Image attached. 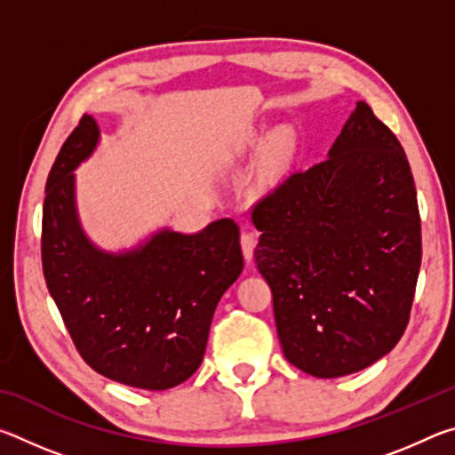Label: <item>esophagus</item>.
I'll list each match as a JSON object with an SVG mask.
<instances>
[{
    "label": "esophagus",
    "mask_w": 455,
    "mask_h": 455,
    "mask_svg": "<svg viewBox=\"0 0 455 455\" xmlns=\"http://www.w3.org/2000/svg\"><path fill=\"white\" fill-rule=\"evenodd\" d=\"M241 246H243V255L246 259V263L252 259V252H255V246H257V238L252 233H243L241 235Z\"/></svg>",
    "instance_id": "obj_1"
}]
</instances>
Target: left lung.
<instances>
[{"label": "left lung", "mask_w": 455, "mask_h": 455, "mask_svg": "<svg viewBox=\"0 0 455 455\" xmlns=\"http://www.w3.org/2000/svg\"><path fill=\"white\" fill-rule=\"evenodd\" d=\"M257 268L284 357L321 379L361 371L410 323L421 220L397 136L359 102L323 163L252 206Z\"/></svg>", "instance_id": "left-lung-1"}]
</instances>
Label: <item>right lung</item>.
Listing matches in <instances>:
<instances>
[{
  "label": "right lung",
  "instance_id": "1",
  "mask_svg": "<svg viewBox=\"0 0 455 455\" xmlns=\"http://www.w3.org/2000/svg\"><path fill=\"white\" fill-rule=\"evenodd\" d=\"M82 116L45 182L42 267L76 349L100 375L150 391L187 381L203 363L214 309L243 271L235 220L203 233L163 230L140 249L102 252L82 233L74 168L98 142Z\"/></svg>",
  "mask_w": 455,
  "mask_h": 455
}]
</instances>
